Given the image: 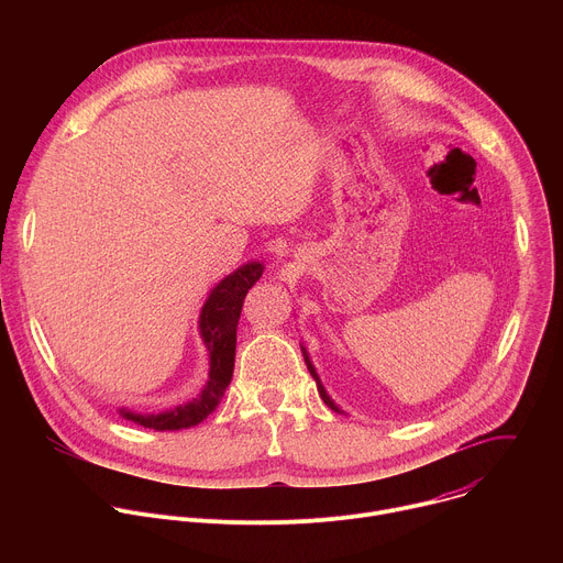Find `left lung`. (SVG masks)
<instances>
[{
  "label": "left lung",
  "mask_w": 563,
  "mask_h": 563,
  "mask_svg": "<svg viewBox=\"0 0 563 563\" xmlns=\"http://www.w3.org/2000/svg\"><path fill=\"white\" fill-rule=\"evenodd\" d=\"M300 350H302V358H305V365H307V369H309V374L313 376V380H316V387H318V394H320V398H323L325 400V406L328 408H332L334 412H339V415H345L336 404H334V400H332V396L328 394V389L323 387V383H320V378H318V372H316V367H313V363H311V358H309V354H307V350L300 345Z\"/></svg>",
  "instance_id": "8db88e82"
}]
</instances>
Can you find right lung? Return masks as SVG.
<instances>
[{"label":"right lung","instance_id":"right-lung-1","mask_svg":"<svg viewBox=\"0 0 563 563\" xmlns=\"http://www.w3.org/2000/svg\"><path fill=\"white\" fill-rule=\"evenodd\" d=\"M263 263H245L233 274L224 276L209 294L200 309L198 330L200 339L209 352V378L200 394L183 406H176L165 412L142 415L126 408H120V417L133 421L142 428H151L157 432L165 430H183L202 423L220 404L224 396L235 361V330L240 320V309H243L247 291L263 276Z\"/></svg>","mask_w":563,"mask_h":563}]
</instances>
